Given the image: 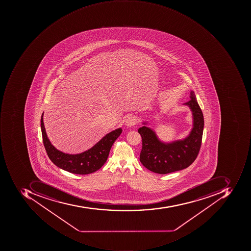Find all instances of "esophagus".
<instances>
[{
    "instance_id": "obj_1",
    "label": "esophagus",
    "mask_w": 251,
    "mask_h": 251,
    "mask_svg": "<svg viewBox=\"0 0 251 251\" xmlns=\"http://www.w3.org/2000/svg\"><path fill=\"white\" fill-rule=\"evenodd\" d=\"M136 124V118L133 115H129L126 119L125 122V125L128 127H131V126H134Z\"/></svg>"
}]
</instances>
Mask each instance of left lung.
<instances>
[{"instance_id": "8db88e82", "label": "left lung", "mask_w": 251, "mask_h": 251, "mask_svg": "<svg viewBox=\"0 0 251 251\" xmlns=\"http://www.w3.org/2000/svg\"><path fill=\"white\" fill-rule=\"evenodd\" d=\"M188 105L192 111L193 127L189 136L181 140L164 143L155 132L146 125L139 128L143 146L139 160L149 171L159 174H167L185 169L195 161L200 151L203 130V116L195 97L191 91Z\"/></svg>"}]
</instances>
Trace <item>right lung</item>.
I'll list each match as a JSON object with an SVG mask.
<instances>
[{"instance_id": "obj_1", "label": "right lung", "mask_w": 251, "mask_h": 251, "mask_svg": "<svg viewBox=\"0 0 251 251\" xmlns=\"http://www.w3.org/2000/svg\"><path fill=\"white\" fill-rule=\"evenodd\" d=\"M43 115L44 113L41 118V133L43 143L48 157L55 165L72 174L85 175L100 169L106 162L112 145L122 133V128H118L105 135L97 144L87 151L80 154H66L59 151L51 144L47 136Z\"/></svg>"}]
</instances>
